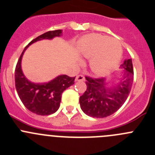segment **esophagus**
Masks as SVG:
<instances>
[{
  "label": "esophagus",
  "instance_id": "34e87169",
  "mask_svg": "<svg viewBox=\"0 0 155 155\" xmlns=\"http://www.w3.org/2000/svg\"><path fill=\"white\" fill-rule=\"evenodd\" d=\"M75 81H84L85 78L84 77V75H78V76L76 77V78H75Z\"/></svg>",
  "mask_w": 155,
  "mask_h": 155
}]
</instances>
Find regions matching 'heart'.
<instances>
[{
    "mask_svg": "<svg viewBox=\"0 0 155 155\" xmlns=\"http://www.w3.org/2000/svg\"><path fill=\"white\" fill-rule=\"evenodd\" d=\"M79 51L84 58H91L90 68L98 76H104L112 71L123 54L122 45L117 39L101 34L84 36L79 42Z\"/></svg>",
    "mask_w": 155,
    "mask_h": 155,
    "instance_id": "b5f03b06",
    "label": "heart"
}]
</instances>
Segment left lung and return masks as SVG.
<instances>
[{"label": "left lung", "mask_w": 155, "mask_h": 155, "mask_svg": "<svg viewBox=\"0 0 155 155\" xmlns=\"http://www.w3.org/2000/svg\"><path fill=\"white\" fill-rule=\"evenodd\" d=\"M120 68V78L114 85L115 77L107 81L106 78L86 77L87 90L80 97L82 111L94 118H104L116 113L126 102L132 89L134 71L132 58L126 59Z\"/></svg>", "instance_id": "1"}]
</instances>
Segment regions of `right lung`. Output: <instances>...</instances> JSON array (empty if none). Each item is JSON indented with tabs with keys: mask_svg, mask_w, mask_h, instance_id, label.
<instances>
[{
	"mask_svg": "<svg viewBox=\"0 0 155 155\" xmlns=\"http://www.w3.org/2000/svg\"><path fill=\"white\" fill-rule=\"evenodd\" d=\"M61 35V29L48 31L31 41L25 47L16 66L15 86L19 97L29 111L37 115L47 116L55 113L60 107L61 94L74 84L75 78L61 74L45 83L30 81L25 77L22 71L23 55L28 47L32 43L43 39H52L54 37H59Z\"/></svg>",
	"mask_w": 155,
	"mask_h": 155,
	"instance_id": "obj_1",
	"label": "right lung"
}]
</instances>
